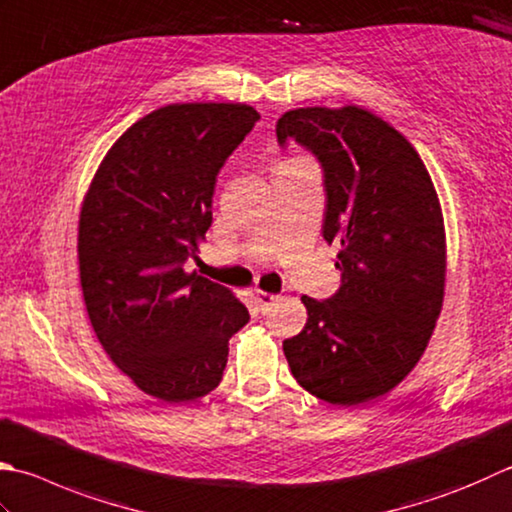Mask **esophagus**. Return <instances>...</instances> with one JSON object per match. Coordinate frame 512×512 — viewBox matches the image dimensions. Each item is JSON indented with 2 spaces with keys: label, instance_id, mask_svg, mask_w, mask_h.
Listing matches in <instances>:
<instances>
[{
  "label": "esophagus",
  "instance_id": "1",
  "mask_svg": "<svg viewBox=\"0 0 512 512\" xmlns=\"http://www.w3.org/2000/svg\"><path fill=\"white\" fill-rule=\"evenodd\" d=\"M257 304L259 308H262V313L266 315L270 308L275 306V302H279V295H273V293H264V290H257Z\"/></svg>",
  "mask_w": 512,
  "mask_h": 512
}]
</instances>
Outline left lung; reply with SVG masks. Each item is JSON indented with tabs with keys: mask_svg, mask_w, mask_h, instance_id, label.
<instances>
[{
	"mask_svg": "<svg viewBox=\"0 0 512 512\" xmlns=\"http://www.w3.org/2000/svg\"><path fill=\"white\" fill-rule=\"evenodd\" d=\"M322 166V233L339 242L342 286L304 295L308 322L284 339L290 373L337 406L386 395L415 368L444 302L446 239L435 186L404 135L364 108H295L277 122Z\"/></svg>",
	"mask_w": 512,
	"mask_h": 512,
	"instance_id": "left-lung-1",
	"label": "left lung"
}]
</instances>
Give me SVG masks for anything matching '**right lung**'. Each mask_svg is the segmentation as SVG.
<instances>
[{
    "mask_svg": "<svg viewBox=\"0 0 512 512\" xmlns=\"http://www.w3.org/2000/svg\"><path fill=\"white\" fill-rule=\"evenodd\" d=\"M259 113L246 104H170L108 150L79 215V277L99 344L137 388L195 402L224 377L248 310L186 273L213 224L215 182Z\"/></svg>",
    "mask_w": 512,
    "mask_h": 512,
    "instance_id": "obj_1",
    "label": "right lung"
}]
</instances>
